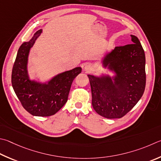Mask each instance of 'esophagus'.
<instances>
[{
	"instance_id": "obj_1",
	"label": "esophagus",
	"mask_w": 161,
	"mask_h": 161,
	"mask_svg": "<svg viewBox=\"0 0 161 161\" xmlns=\"http://www.w3.org/2000/svg\"><path fill=\"white\" fill-rule=\"evenodd\" d=\"M93 66L92 65H90V64H87V65H85L84 67V70H85L86 72H91L93 71Z\"/></svg>"
}]
</instances>
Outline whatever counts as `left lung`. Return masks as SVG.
Returning a JSON list of instances; mask_svg holds the SVG:
<instances>
[{
    "label": "left lung",
    "mask_w": 161,
    "mask_h": 161,
    "mask_svg": "<svg viewBox=\"0 0 161 161\" xmlns=\"http://www.w3.org/2000/svg\"><path fill=\"white\" fill-rule=\"evenodd\" d=\"M131 37L132 43L116 46L103 60L104 67L115 72V77L88 75L93 108L104 118H122L138 103L144 92V51L138 38L134 35Z\"/></svg>",
    "instance_id": "1"
}]
</instances>
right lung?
I'll return each mask as SVG.
<instances>
[{"label":"right lung","instance_id":"obj_1","mask_svg":"<svg viewBox=\"0 0 161 161\" xmlns=\"http://www.w3.org/2000/svg\"><path fill=\"white\" fill-rule=\"evenodd\" d=\"M42 32L40 30L28 42H24L17 52L12 71V85L23 108L34 116L48 117L54 115L68 101L73 80L81 73L78 67L61 73L48 84H40L29 79L28 55L35 41Z\"/></svg>","mask_w":161,"mask_h":161}]
</instances>
